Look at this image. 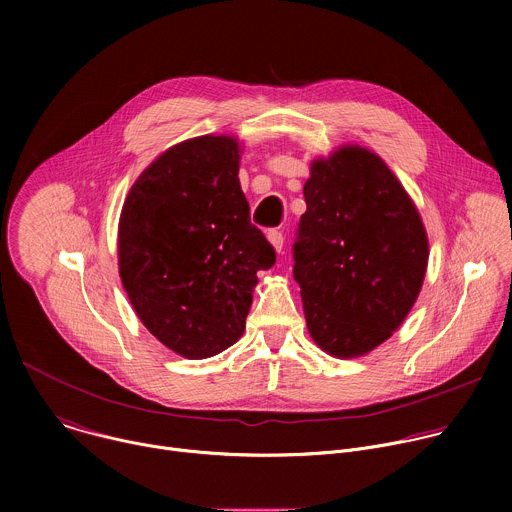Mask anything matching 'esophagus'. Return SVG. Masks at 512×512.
Returning a JSON list of instances; mask_svg holds the SVG:
<instances>
[{
    "instance_id": "obj_1",
    "label": "esophagus",
    "mask_w": 512,
    "mask_h": 512,
    "mask_svg": "<svg viewBox=\"0 0 512 512\" xmlns=\"http://www.w3.org/2000/svg\"><path fill=\"white\" fill-rule=\"evenodd\" d=\"M267 239H269V243L273 245V249H275L277 253L283 249V241H285V237H283V233H281V231H277V229L269 231V233H267Z\"/></svg>"
}]
</instances>
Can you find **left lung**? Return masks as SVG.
<instances>
[{"label":"left lung","instance_id":"obj_1","mask_svg":"<svg viewBox=\"0 0 512 512\" xmlns=\"http://www.w3.org/2000/svg\"><path fill=\"white\" fill-rule=\"evenodd\" d=\"M294 243L306 324L328 354L385 342L415 304L427 267L419 212L387 164L348 145L312 164Z\"/></svg>","mask_w":512,"mask_h":512}]
</instances>
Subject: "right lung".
<instances>
[{
  "instance_id": "1",
  "label": "right lung",
  "mask_w": 512,
  "mask_h": 512,
  "mask_svg": "<svg viewBox=\"0 0 512 512\" xmlns=\"http://www.w3.org/2000/svg\"><path fill=\"white\" fill-rule=\"evenodd\" d=\"M275 249L251 225L239 143L202 135L164 152L131 186L119 218V275L139 320L186 358L233 346L257 271Z\"/></svg>"
}]
</instances>
